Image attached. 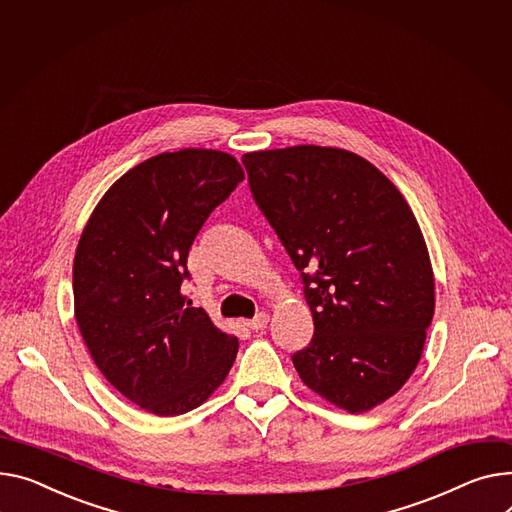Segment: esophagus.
<instances>
[{
  "mask_svg": "<svg viewBox=\"0 0 512 512\" xmlns=\"http://www.w3.org/2000/svg\"><path fill=\"white\" fill-rule=\"evenodd\" d=\"M267 321H269L267 313H257L251 321H247V327L253 329V331H261V329L267 327Z\"/></svg>",
  "mask_w": 512,
  "mask_h": 512,
  "instance_id": "obj_1",
  "label": "esophagus"
}]
</instances>
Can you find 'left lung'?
Returning <instances> with one entry per match:
<instances>
[{"label": "left lung", "instance_id": "obj_1", "mask_svg": "<svg viewBox=\"0 0 512 512\" xmlns=\"http://www.w3.org/2000/svg\"><path fill=\"white\" fill-rule=\"evenodd\" d=\"M257 208L300 271L315 333L292 354L306 387L358 414L395 395L422 356L434 278L395 185L337 148L243 156Z\"/></svg>", "mask_w": 512, "mask_h": 512}]
</instances>
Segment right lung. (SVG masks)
Here are the masks:
<instances>
[{
    "label": "right lung",
    "instance_id": "obj_1",
    "mask_svg": "<svg viewBox=\"0 0 512 512\" xmlns=\"http://www.w3.org/2000/svg\"><path fill=\"white\" fill-rule=\"evenodd\" d=\"M245 179L230 154L189 148L125 173L92 212L74 261V306L107 381L156 416H179L222 385L238 339L185 304L189 249Z\"/></svg>",
    "mask_w": 512,
    "mask_h": 512
}]
</instances>
